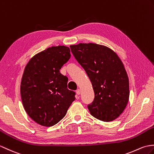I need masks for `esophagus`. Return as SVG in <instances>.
I'll return each instance as SVG.
<instances>
[{
	"label": "esophagus",
	"mask_w": 154,
	"mask_h": 154,
	"mask_svg": "<svg viewBox=\"0 0 154 154\" xmlns=\"http://www.w3.org/2000/svg\"><path fill=\"white\" fill-rule=\"evenodd\" d=\"M76 93L77 95H79L81 94V90L80 89H77V90L76 91Z\"/></svg>",
	"instance_id": "1"
}]
</instances>
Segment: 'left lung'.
I'll return each instance as SVG.
<instances>
[{"label":"left lung","instance_id":"8db88e82","mask_svg":"<svg viewBox=\"0 0 154 154\" xmlns=\"http://www.w3.org/2000/svg\"><path fill=\"white\" fill-rule=\"evenodd\" d=\"M71 52L90 79L94 100L91 115L103 121L119 117L129 99V81L119 57L108 46L95 43L70 45Z\"/></svg>","mask_w":154,"mask_h":154}]
</instances>
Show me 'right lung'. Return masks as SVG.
I'll use <instances>...</instances> for the list:
<instances>
[{
	"mask_svg": "<svg viewBox=\"0 0 154 154\" xmlns=\"http://www.w3.org/2000/svg\"><path fill=\"white\" fill-rule=\"evenodd\" d=\"M70 57L67 46H52L32 57L25 67L20 85L23 108L42 126L58 123L75 100V92L67 88L68 78L60 72Z\"/></svg>",
	"mask_w": 154,
	"mask_h": 154,
	"instance_id": "add662e5",
	"label": "right lung"
}]
</instances>
